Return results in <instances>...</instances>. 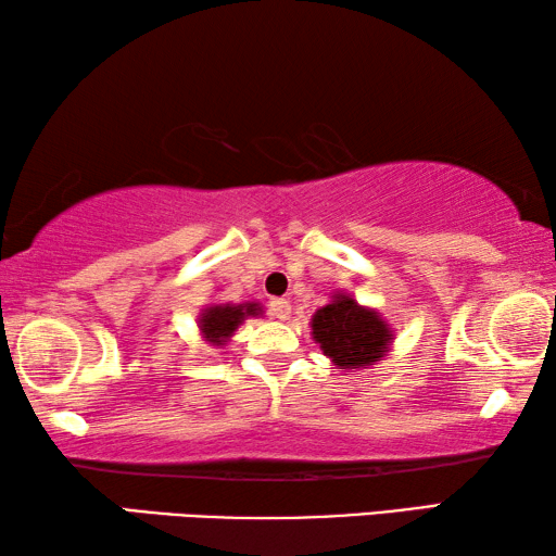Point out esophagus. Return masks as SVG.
Instances as JSON below:
<instances>
[{"instance_id":"esophagus-1","label":"esophagus","mask_w":556,"mask_h":556,"mask_svg":"<svg viewBox=\"0 0 556 556\" xmlns=\"http://www.w3.org/2000/svg\"><path fill=\"white\" fill-rule=\"evenodd\" d=\"M269 314L279 318V321H287V318L291 316V304L287 299H271L269 301Z\"/></svg>"}]
</instances>
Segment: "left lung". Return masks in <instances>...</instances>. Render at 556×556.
I'll use <instances>...</instances> for the list:
<instances>
[{
  "mask_svg": "<svg viewBox=\"0 0 556 556\" xmlns=\"http://www.w3.org/2000/svg\"><path fill=\"white\" fill-rule=\"evenodd\" d=\"M312 336L338 370L370 368L390 353V324L370 306L336 291L312 318Z\"/></svg>",
  "mask_w": 556,
  "mask_h": 556,
  "instance_id": "1",
  "label": "left lung"
}]
</instances>
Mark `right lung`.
I'll list each match as a JSON object with an SVG mask.
<instances>
[{
	"mask_svg": "<svg viewBox=\"0 0 556 556\" xmlns=\"http://www.w3.org/2000/svg\"><path fill=\"white\" fill-rule=\"evenodd\" d=\"M250 316H262V306L257 301H244V304H211L199 316V331L205 341L213 345H225L238 326Z\"/></svg>",
	"mask_w": 556,
	"mask_h": 556,
	"instance_id": "add662e5",
	"label": "right lung"
}]
</instances>
